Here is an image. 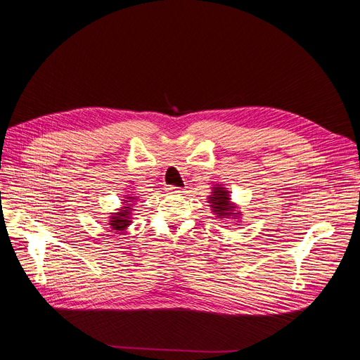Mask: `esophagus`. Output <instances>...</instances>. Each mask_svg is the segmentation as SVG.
Here are the masks:
<instances>
[{
	"label": "esophagus",
	"instance_id": "esophagus-1",
	"mask_svg": "<svg viewBox=\"0 0 360 360\" xmlns=\"http://www.w3.org/2000/svg\"><path fill=\"white\" fill-rule=\"evenodd\" d=\"M167 191H168V193H183L184 192L181 188H176V186H169V188H167Z\"/></svg>",
	"mask_w": 360,
	"mask_h": 360
}]
</instances>
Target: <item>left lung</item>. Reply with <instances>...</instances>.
I'll list each match as a JSON object with an SVG mask.
<instances>
[{
    "mask_svg": "<svg viewBox=\"0 0 360 360\" xmlns=\"http://www.w3.org/2000/svg\"><path fill=\"white\" fill-rule=\"evenodd\" d=\"M209 202L214 214H217V219H237V217L242 216V212L236 210V205L231 202L230 198V192H228L225 188H222L221 184H214L213 192L209 197Z\"/></svg>",
    "mask_w": 360,
    "mask_h": 360,
    "instance_id": "8db88e82",
    "label": "left lung"
}]
</instances>
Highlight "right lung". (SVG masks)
Instances as JSON below:
<instances>
[{"mask_svg":"<svg viewBox=\"0 0 360 360\" xmlns=\"http://www.w3.org/2000/svg\"><path fill=\"white\" fill-rule=\"evenodd\" d=\"M136 198L135 197H126L124 200V205L122 207V209H118L117 213H111V217H110V224L112 228L114 233H120V231H124L126 228L130 225V219H132V212H134V201Z\"/></svg>","mask_w":360,"mask_h":360,"instance_id":"obj_1","label":"right lung"}]
</instances>
